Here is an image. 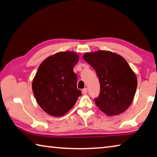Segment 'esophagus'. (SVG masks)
<instances>
[{"label":"esophagus","instance_id":"esophagus-1","mask_svg":"<svg viewBox=\"0 0 157 157\" xmlns=\"http://www.w3.org/2000/svg\"><path fill=\"white\" fill-rule=\"evenodd\" d=\"M82 93H83V94H86L87 93V88H84L82 90Z\"/></svg>","mask_w":157,"mask_h":157}]
</instances>
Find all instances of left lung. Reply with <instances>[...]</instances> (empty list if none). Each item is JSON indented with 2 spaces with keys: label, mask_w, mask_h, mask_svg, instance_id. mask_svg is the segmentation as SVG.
I'll return each mask as SVG.
<instances>
[{
  "label": "left lung",
  "mask_w": 157,
  "mask_h": 157,
  "mask_svg": "<svg viewBox=\"0 0 157 157\" xmlns=\"http://www.w3.org/2000/svg\"><path fill=\"white\" fill-rule=\"evenodd\" d=\"M83 59L94 69L99 80L96 105L108 116L125 112L132 103L137 87L136 75L127 61L119 54L102 50L85 54Z\"/></svg>",
  "instance_id": "obj_1"
}]
</instances>
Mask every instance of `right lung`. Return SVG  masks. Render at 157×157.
Instances as JSON below:
<instances>
[{"instance_id":"obj_1","label":"right lung","mask_w":157,"mask_h":157,"mask_svg":"<svg viewBox=\"0 0 157 157\" xmlns=\"http://www.w3.org/2000/svg\"><path fill=\"white\" fill-rule=\"evenodd\" d=\"M78 59L75 52H59L47 58L38 68L32 90L38 105L51 116L64 115L81 96L73 71Z\"/></svg>"}]
</instances>
